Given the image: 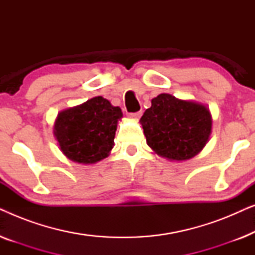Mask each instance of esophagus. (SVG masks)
Masks as SVG:
<instances>
[{
	"instance_id": "34e87169",
	"label": "esophagus",
	"mask_w": 255,
	"mask_h": 255,
	"mask_svg": "<svg viewBox=\"0 0 255 255\" xmlns=\"http://www.w3.org/2000/svg\"><path fill=\"white\" fill-rule=\"evenodd\" d=\"M141 116V113L140 111H138V113H133V114H128V117L131 118V120H134V121H138L139 118Z\"/></svg>"
}]
</instances>
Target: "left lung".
<instances>
[{
	"instance_id": "1",
	"label": "left lung",
	"mask_w": 255,
	"mask_h": 255,
	"mask_svg": "<svg viewBox=\"0 0 255 255\" xmlns=\"http://www.w3.org/2000/svg\"><path fill=\"white\" fill-rule=\"evenodd\" d=\"M140 124L146 142L156 154L182 161L203 149L210 137L212 118L203 104L160 94L152 100Z\"/></svg>"
}]
</instances>
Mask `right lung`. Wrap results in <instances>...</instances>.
<instances>
[{
	"mask_svg": "<svg viewBox=\"0 0 255 255\" xmlns=\"http://www.w3.org/2000/svg\"><path fill=\"white\" fill-rule=\"evenodd\" d=\"M122 117L120 107L96 96L59 113L53 132L61 152L69 160L85 165L95 163L107 158L113 149Z\"/></svg>",
	"mask_w": 255,
	"mask_h": 255,
	"instance_id": "add662e5",
	"label": "right lung"
}]
</instances>
